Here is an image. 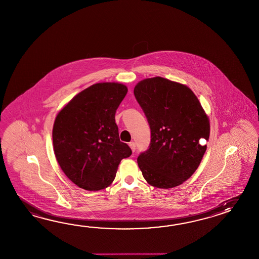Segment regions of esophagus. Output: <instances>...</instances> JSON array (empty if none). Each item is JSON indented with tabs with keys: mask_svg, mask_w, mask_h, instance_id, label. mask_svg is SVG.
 Masks as SVG:
<instances>
[{
	"mask_svg": "<svg viewBox=\"0 0 259 259\" xmlns=\"http://www.w3.org/2000/svg\"><path fill=\"white\" fill-rule=\"evenodd\" d=\"M129 147H130V149L132 150L133 152L136 150V144H135V142H130V143H129Z\"/></svg>",
	"mask_w": 259,
	"mask_h": 259,
	"instance_id": "obj_1",
	"label": "esophagus"
}]
</instances>
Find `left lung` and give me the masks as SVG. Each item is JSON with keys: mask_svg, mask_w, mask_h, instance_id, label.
<instances>
[{"mask_svg": "<svg viewBox=\"0 0 259 259\" xmlns=\"http://www.w3.org/2000/svg\"><path fill=\"white\" fill-rule=\"evenodd\" d=\"M135 97L151 132L149 150L138 156L144 179L155 188L171 189L190 179L206 151L210 121L195 94L162 77L140 80Z\"/></svg>", "mask_w": 259, "mask_h": 259, "instance_id": "obj_1", "label": "left lung"}]
</instances>
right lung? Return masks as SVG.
I'll list each match as a JSON object with an SVG mask.
<instances>
[{"mask_svg":"<svg viewBox=\"0 0 259 259\" xmlns=\"http://www.w3.org/2000/svg\"><path fill=\"white\" fill-rule=\"evenodd\" d=\"M126 85L98 82L76 95L58 113L53 146L58 164L80 189L97 191L113 182L121 160L132 154L120 141L116 110Z\"/></svg>","mask_w":259,"mask_h":259,"instance_id":"obj_1","label":"right lung"}]
</instances>
